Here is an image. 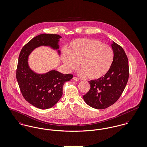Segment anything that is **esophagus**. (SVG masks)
Returning <instances> with one entry per match:
<instances>
[{
    "instance_id": "1",
    "label": "esophagus",
    "mask_w": 147,
    "mask_h": 147,
    "mask_svg": "<svg viewBox=\"0 0 147 147\" xmlns=\"http://www.w3.org/2000/svg\"><path fill=\"white\" fill-rule=\"evenodd\" d=\"M73 80L74 81H76V82H79V79L76 77H73Z\"/></svg>"
}]
</instances>
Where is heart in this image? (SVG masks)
<instances>
[{
	"label": "heart",
	"instance_id": "obj_1",
	"mask_svg": "<svg viewBox=\"0 0 147 147\" xmlns=\"http://www.w3.org/2000/svg\"><path fill=\"white\" fill-rule=\"evenodd\" d=\"M113 58L109 46L95 39L78 38L71 42L68 52L63 51L62 59L68 71L77 69L80 63V76L98 79L109 72Z\"/></svg>",
	"mask_w": 147,
	"mask_h": 147
}]
</instances>
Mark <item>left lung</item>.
Listing matches in <instances>:
<instances>
[{
	"label": "left lung",
	"mask_w": 147,
	"mask_h": 147,
	"mask_svg": "<svg viewBox=\"0 0 147 147\" xmlns=\"http://www.w3.org/2000/svg\"><path fill=\"white\" fill-rule=\"evenodd\" d=\"M111 46L114 58L110 69L105 76L89 81L90 89L83 96L86 104L94 109H104L115 104L128 80V61L124 49L115 42Z\"/></svg>",
	"instance_id": "obj_1"
}]
</instances>
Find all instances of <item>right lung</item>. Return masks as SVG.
<instances>
[{
    "label": "right lung",
    "mask_w": 147,
    "mask_h": 147,
    "mask_svg": "<svg viewBox=\"0 0 147 147\" xmlns=\"http://www.w3.org/2000/svg\"><path fill=\"white\" fill-rule=\"evenodd\" d=\"M61 36L56 34L38 35L21 49L16 72V77L21 94L30 104L40 109H47L56 105L63 94V85L73 77L55 70L39 74L34 72L28 65V57L34 49L41 46H49L59 49ZM58 52L60 54L59 50Z\"/></svg>",
    "instance_id": "add662e5"
}]
</instances>
